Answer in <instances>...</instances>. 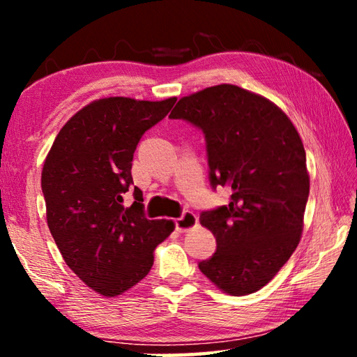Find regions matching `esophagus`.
<instances>
[{
    "label": "esophagus",
    "instance_id": "esophagus-1",
    "mask_svg": "<svg viewBox=\"0 0 357 357\" xmlns=\"http://www.w3.org/2000/svg\"><path fill=\"white\" fill-rule=\"evenodd\" d=\"M197 223H198V217L193 213H190V211H185V213H183V215L174 220V225H176V229L179 233L189 231V229H192L193 227H197Z\"/></svg>",
    "mask_w": 357,
    "mask_h": 357
}]
</instances>
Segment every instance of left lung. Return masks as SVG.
Masks as SVG:
<instances>
[{
	"label": "left lung",
	"mask_w": 357,
	"mask_h": 357,
	"mask_svg": "<svg viewBox=\"0 0 357 357\" xmlns=\"http://www.w3.org/2000/svg\"><path fill=\"white\" fill-rule=\"evenodd\" d=\"M170 118L202 129L211 187L231 190L228 204L200 215L217 249L198 268L228 294L255 293L301 239L310 179L298 130L273 102L234 84L185 96Z\"/></svg>",
	"instance_id": "obj_1"
}]
</instances>
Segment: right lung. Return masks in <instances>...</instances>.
Instances as JSON below:
<instances>
[{"label":"right lung","mask_w":357,"mask_h":357,"mask_svg":"<svg viewBox=\"0 0 357 357\" xmlns=\"http://www.w3.org/2000/svg\"><path fill=\"white\" fill-rule=\"evenodd\" d=\"M174 102L94 100L63 126L42 168L52 236L66 264L107 298L148 275L155 247L174 229L172 220L146 219L138 187L135 202L123 204L134 184L130 170L138 142Z\"/></svg>","instance_id":"obj_1"}]
</instances>
